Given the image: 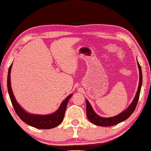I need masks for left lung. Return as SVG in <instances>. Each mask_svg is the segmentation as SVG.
Segmentation results:
<instances>
[{"instance_id":"8db88e82","label":"left lung","mask_w":151,"mask_h":151,"mask_svg":"<svg viewBox=\"0 0 151 151\" xmlns=\"http://www.w3.org/2000/svg\"><path fill=\"white\" fill-rule=\"evenodd\" d=\"M137 65L139 70V87L137 89V93L133 99V102L127 108L126 110H125L124 112L120 113L116 116L111 118H103L101 116H98L94 112L91 105L90 104L87 100H86V112H87V116L88 120L91 122H92L93 124L99 126H112L114 125L118 124L120 122L124 121L125 120L128 118L129 116L132 114V113L134 112V110L136 108V106L137 104V102L139 101V95H140L141 89L142 86V81H143V76H142V71L141 66L139 65L138 61Z\"/></svg>"}]
</instances>
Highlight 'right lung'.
<instances>
[{
  "label": "right lung",
  "instance_id": "add662e5",
  "mask_svg": "<svg viewBox=\"0 0 151 151\" xmlns=\"http://www.w3.org/2000/svg\"><path fill=\"white\" fill-rule=\"evenodd\" d=\"M12 65V64L9 67V70H8V72L7 87L10 101L12 102L13 107L16 111L17 115L25 123L37 129H52L60 124L64 120V116L65 112H66L68 102L69 101V99L71 98V96H72V94L67 96L64 99V101L62 102L58 109L52 114L48 115H38L31 114L28 113L19 106V104L17 102L15 97H14L10 83V72Z\"/></svg>",
  "mask_w": 151,
  "mask_h": 151
}]
</instances>
